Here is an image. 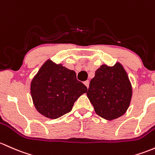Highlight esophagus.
<instances>
[{
	"instance_id": "esophagus-1",
	"label": "esophagus",
	"mask_w": 155,
	"mask_h": 155,
	"mask_svg": "<svg viewBox=\"0 0 155 155\" xmlns=\"http://www.w3.org/2000/svg\"><path fill=\"white\" fill-rule=\"evenodd\" d=\"M84 84H85V86L87 87H88V86H89V81L87 80L85 81H84Z\"/></svg>"
}]
</instances>
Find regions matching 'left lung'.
I'll list each match as a JSON object with an SVG mask.
<instances>
[{
  "label": "left lung",
  "mask_w": 155,
  "mask_h": 155,
  "mask_svg": "<svg viewBox=\"0 0 155 155\" xmlns=\"http://www.w3.org/2000/svg\"><path fill=\"white\" fill-rule=\"evenodd\" d=\"M132 93L130 79L120 63L113 67L101 65L96 71L87 92L97 115L109 120L125 113Z\"/></svg>",
  "instance_id": "1"
}]
</instances>
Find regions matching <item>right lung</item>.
I'll return each mask as SVG.
<instances>
[{
    "instance_id": "obj_1",
    "label": "right lung",
    "mask_w": 155,
    "mask_h": 155,
    "mask_svg": "<svg viewBox=\"0 0 155 155\" xmlns=\"http://www.w3.org/2000/svg\"><path fill=\"white\" fill-rule=\"evenodd\" d=\"M87 91L75 71L48 60L31 84L35 107L47 118H58L71 111L75 101Z\"/></svg>"
}]
</instances>
